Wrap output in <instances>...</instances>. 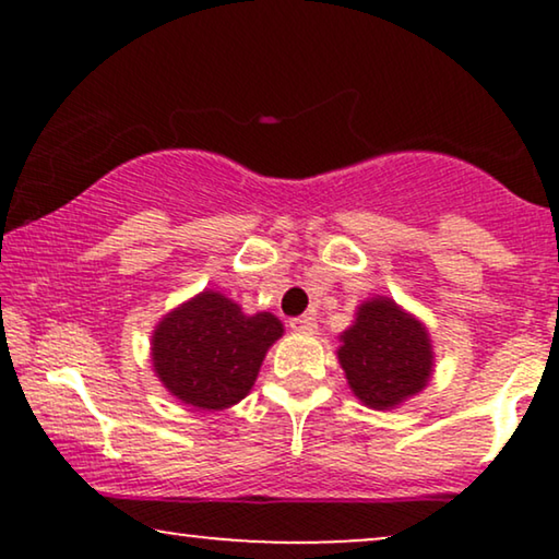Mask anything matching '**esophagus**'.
I'll use <instances>...</instances> for the list:
<instances>
[{"mask_svg":"<svg viewBox=\"0 0 559 559\" xmlns=\"http://www.w3.org/2000/svg\"><path fill=\"white\" fill-rule=\"evenodd\" d=\"M289 328H293L295 333H316V318L312 316H300V318H293L289 320Z\"/></svg>","mask_w":559,"mask_h":559,"instance_id":"esophagus-1","label":"esophagus"}]
</instances>
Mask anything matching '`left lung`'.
Segmentation results:
<instances>
[{"instance_id": "1", "label": "left lung", "mask_w": 559, "mask_h": 559, "mask_svg": "<svg viewBox=\"0 0 559 559\" xmlns=\"http://www.w3.org/2000/svg\"><path fill=\"white\" fill-rule=\"evenodd\" d=\"M338 361L366 407L394 409L427 386L435 354L427 328L392 297H371L341 333Z\"/></svg>"}]
</instances>
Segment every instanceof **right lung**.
Wrapping results in <instances>:
<instances>
[{"label":"right lung","instance_id":"1","mask_svg":"<svg viewBox=\"0 0 559 559\" xmlns=\"http://www.w3.org/2000/svg\"><path fill=\"white\" fill-rule=\"evenodd\" d=\"M282 333L272 312L243 316L226 295L203 289L159 320L152 333V366L180 402L205 412L226 409L249 394Z\"/></svg>","mask_w":559,"mask_h":559}]
</instances>
